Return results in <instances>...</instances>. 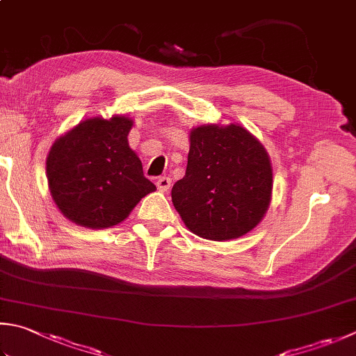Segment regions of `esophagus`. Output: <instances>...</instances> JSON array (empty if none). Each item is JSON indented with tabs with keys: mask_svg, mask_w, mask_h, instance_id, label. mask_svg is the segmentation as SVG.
<instances>
[{
	"mask_svg": "<svg viewBox=\"0 0 356 356\" xmlns=\"http://www.w3.org/2000/svg\"><path fill=\"white\" fill-rule=\"evenodd\" d=\"M170 186H172V179L169 177H161L156 181V187L161 192H167L170 189Z\"/></svg>",
	"mask_w": 356,
	"mask_h": 356,
	"instance_id": "esophagus-1",
	"label": "esophagus"
}]
</instances>
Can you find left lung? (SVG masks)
<instances>
[{
    "label": "left lung",
    "mask_w": 356,
    "mask_h": 356,
    "mask_svg": "<svg viewBox=\"0 0 356 356\" xmlns=\"http://www.w3.org/2000/svg\"><path fill=\"white\" fill-rule=\"evenodd\" d=\"M273 169L266 150L238 124L200 125L191 131L184 178L172 201L197 236L225 241L256 227L268 211Z\"/></svg>",
    "instance_id": "obj_1"
}]
</instances>
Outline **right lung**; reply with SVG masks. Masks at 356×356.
Segmentation results:
<instances>
[{
  "instance_id": "right-lung-1",
  "label": "right lung",
  "mask_w": 356,
  "mask_h": 356,
  "mask_svg": "<svg viewBox=\"0 0 356 356\" xmlns=\"http://www.w3.org/2000/svg\"><path fill=\"white\" fill-rule=\"evenodd\" d=\"M133 120L91 118L52 144L46 175L54 203L79 226L104 229L124 221L140 198L156 191L129 145Z\"/></svg>"
}]
</instances>
